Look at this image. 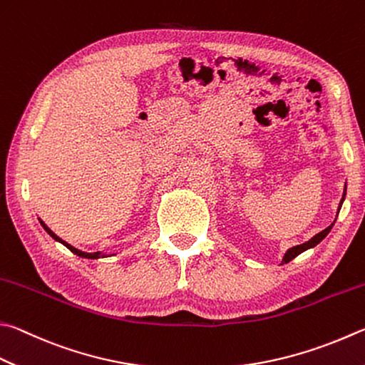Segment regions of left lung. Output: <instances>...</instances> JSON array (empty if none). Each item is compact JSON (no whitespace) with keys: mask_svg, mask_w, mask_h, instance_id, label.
<instances>
[{"mask_svg":"<svg viewBox=\"0 0 365 365\" xmlns=\"http://www.w3.org/2000/svg\"><path fill=\"white\" fill-rule=\"evenodd\" d=\"M344 195H346V193H343V197H341V201H340V209H341V204H343V200H344ZM334 223H335V222H334ZM334 223L330 225V227H327L324 231H321V233H317L314 237H311V240H309L308 242H304V244H300V246H295V247H292V249H289V250L286 252V255H284V258H282V264H284V263H289L290 260H294V258H295L297 255H300L302 252H304L307 249L314 247L316 244H319V242L324 240V237H326V236L329 235V231L332 230Z\"/></svg>","mask_w":365,"mask_h":365,"instance_id":"obj_1","label":"left lung"}]
</instances>
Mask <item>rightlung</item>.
<instances>
[{
  "label": "right lung",
  "instance_id": "add662e5",
  "mask_svg": "<svg viewBox=\"0 0 365 365\" xmlns=\"http://www.w3.org/2000/svg\"><path fill=\"white\" fill-rule=\"evenodd\" d=\"M39 222H41V220H39ZM41 225H43V228L46 230V231H48V233H49V236H52V237H54V240L56 241H58V242H62L63 244V246L65 247H68L71 252H73V254H76V255H79V257H83V258H101V257H103L102 254H101V252H94V254H89V252H83V250H78V249H75V247H73V246H70V244L68 242H65L63 240H61V237H58L57 235H54V233H52V231L48 228V227H46V223L44 222H41Z\"/></svg>",
  "mask_w": 365,
  "mask_h": 365
}]
</instances>
